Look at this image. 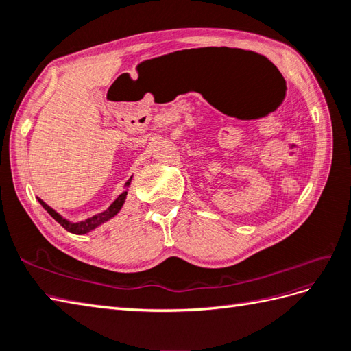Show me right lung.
<instances>
[{
    "label": "right lung",
    "mask_w": 351,
    "mask_h": 351,
    "mask_svg": "<svg viewBox=\"0 0 351 351\" xmlns=\"http://www.w3.org/2000/svg\"><path fill=\"white\" fill-rule=\"evenodd\" d=\"M131 180H132V176L130 178L128 181L125 182V190L122 191V195H119V197L107 208L106 211H102L99 214H95V215H92V217H88L86 220H81V221H71L68 219H64L63 215H60L56 210H52L49 205L45 204L42 199L37 197V200H39V204L45 208V210L48 211V214L51 215V217L54 219L56 221L60 223V225L66 230H68V232L75 234V235H84V234L92 232V230H95L96 228H99L101 225H104V223H107L108 220H111L113 217H116V215L119 214V211L122 210V206H123L125 200H126V196H128V189H130V185H131Z\"/></svg>",
    "instance_id": "add662e5"
}]
</instances>
